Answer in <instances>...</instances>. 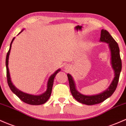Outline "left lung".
Returning a JSON list of instances; mask_svg holds the SVG:
<instances>
[{
	"label": "left lung",
	"mask_w": 126,
	"mask_h": 126,
	"mask_svg": "<svg viewBox=\"0 0 126 126\" xmlns=\"http://www.w3.org/2000/svg\"><path fill=\"white\" fill-rule=\"evenodd\" d=\"M100 41L105 42L108 44L110 50L111 54V64L114 70L115 77L110 86L103 93L94 96H85L79 93L77 90L75 85V82L72 77L70 74H67L69 83L70 90L72 94L77 101L87 105H93L100 103L105 100L106 99L111 96L116 90L118 81H119L120 75L122 67L121 59L120 55V49L118 45L114 39L111 36L110 33L106 30L102 29L100 34Z\"/></svg>",
	"instance_id": "1"
}]
</instances>
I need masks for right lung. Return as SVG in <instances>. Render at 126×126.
I'll use <instances>...</instances> for the list:
<instances>
[{
    "instance_id": "1",
    "label": "right lung",
    "mask_w": 126,
    "mask_h": 126,
    "mask_svg": "<svg viewBox=\"0 0 126 126\" xmlns=\"http://www.w3.org/2000/svg\"><path fill=\"white\" fill-rule=\"evenodd\" d=\"M23 32V30H22L21 32ZM14 39L15 38H14L13 39H12V41H11V42L10 47H9V51H8V52H7L6 58V77H7V82H8V85H9V88H10V89L11 90L12 92H13L16 96L18 97L21 100H22L23 102H25V103H27V104L32 105H39L44 104V103H45V102L49 99V97L51 96V92H52V85H53L54 79V78L55 77H56V74H57L60 70L58 69L56 72H55V73H54V74H52L50 77H49V79H48V81L47 89V91L44 93L42 94L39 95V96H34V95H32V94H29L21 92L20 90H18L17 88L15 87V86L12 84L11 81L10 75H9V69H8V59H9V53H10L12 43L13 42L14 40Z\"/></svg>"
}]
</instances>
